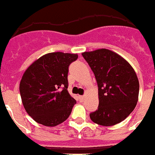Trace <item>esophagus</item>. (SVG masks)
<instances>
[{
    "label": "esophagus",
    "mask_w": 155,
    "mask_h": 155,
    "mask_svg": "<svg viewBox=\"0 0 155 155\" xmlns=\"http://www.w3.org/2000/svg\"><path fill=\"white\" fill-rule=\"evenodd\" d=\"M85 99V96L84 95H80V99L81 100V101H84V99Z\"/></svg>",
    "instance_id": "34e87169"
}]
</instances>
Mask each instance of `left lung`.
Listing matches in <instances>:
<instances>
[{
  "label": "left lung",
  "instance_id": "8db88e82",
  "mask_svg": "<svg viewBox=\"0 0 155 155\" xmlns=\"http://www.w3.org/2000/svg\"><path fill=\"white\" fill-rule=\"evenodd\" d=\"M95 74L99 107L90 118L109 127L123 121L134 110L139 99V83L131 65L116 52L106 48L82 53Z\"/></svg>",
  "mask_w": 155,
  "mask_h": 155
}]
</instances>
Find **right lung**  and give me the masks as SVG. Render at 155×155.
<instances>
[{
  "mask_svg": "<svg viewBox=\"0 0 155 155\" xmlns=\"http://www.w3.org/2000/svg\"><path fill=\"white\" fill-rule=\"evenodd\" d=\"M77 54L51 52L25 71L20 93L25 110L36 123L56 127L69 117L76 101L68 91V73Z\"/></svg>",
  "mask_w": 155,
  "mask_h": 155,
  "instance_id": "add662e5",
  "label": "right lung"
}]
</instances>
